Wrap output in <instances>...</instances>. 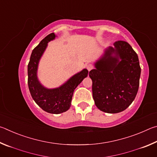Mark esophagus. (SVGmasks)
I'll use <instances>...</instances> for the list:
<instances>
[{
  "instance_id": "esophagus-1",
  "label": "esophagus",
  "mask_w": 157,
  "mask_h": 157,
  "mask_svg": "<svg viewBox=\"0 0 157 157\" xmlns=\"http://www.w3.org/2000/svg\"><path fill=\"white\" fill-rule=\"evenodd\" d=\"M86 68H87V70L90 71H91L93 68H94V67H93V66L91 64H88L86 66Z\"/></svg>"
}]
</instances>
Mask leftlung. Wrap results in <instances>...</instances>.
Segmentation results:
<instances>
[{"mask_svg": "<svg viewBox=\"0 0 157 157\" xmlns=\"http://www.w3.org/2000/svg\"><path fill=\"white\" fill-rule=\"evenodd\" d=\"M105 50L89 72L95 104L109 113L121 112L136 98L141 69L138 55L126 41H118Z\"/></svg>", "mask_w": 157, "mask_h": 157, "instance_id": "obj_1", "label": "left lung"}]
</instances>
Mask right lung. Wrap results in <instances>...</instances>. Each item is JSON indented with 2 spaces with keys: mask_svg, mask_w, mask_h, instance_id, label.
Instances as JSON below:
<instances>
[{
  "mask_svg": "<svg viewBox=\"0 0 157 157\" xmlns=\"http://www.w3.org/2000/svg\"><path fill=\"white\" fill-rule=\"evenodd\" d=\"M56 37L51 33L42 40L32 52L28 66V84L30 94L37 105L50 113L59 114L69 109L73 92L76 87L88 75L89 71L84 68L75 74L65 83L55 89H48L41 84L37 77L39 63L49 41Z\"/></svg>",
  "mask_w": 157,
  "mask_h": 157,
  "instance_id": "add662e5",
  "label": "right lung"
}]
</instances>
